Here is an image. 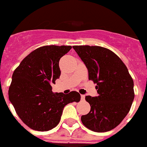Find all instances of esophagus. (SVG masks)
Masks as SVG:
<instances>
[{"label":"esophagus","mask_w":147,"mask_h":147,"mask_svg":"<svg viewBox=\"0 0 147 147\" xmlns=\"http://www.w3.org/2000/svg\"><path fill=\"white\" fill-rule=\"evenodd\" d=\"M81 100H85V96L84 95H81Z\"/></svg>","instance_id":"1"}]
</instances>
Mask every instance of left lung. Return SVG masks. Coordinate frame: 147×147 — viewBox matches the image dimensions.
Segmentation results:
<instances>
[{
	"label": "left lung",
	"mask_w": 147,
	"mask_h": 147,
	"mask_svg": "<svg viewBox=\"0 0 147 147\" xmlns=\"http://www.w3.org/2000/svg\"><path fill=\"white\" fill-rule=\"evenodd\" d=\"M85 64L89 80L96 83L98 96H86L91 109L81 116L83 125L92 131L106 132L123 121L134 98V81L126 65L113 51L100 46H73Z\"/></svg>",
	"instance_id": "8db88e82"
}]
</instances>
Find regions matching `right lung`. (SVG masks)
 <instances>
[{
    "instance_id": "right-lung-1",
    "label": "right lung",
    "mask_w": 147,
    "mask_h": 147,
    "mask_svg": "<svg viewBox=\"0 0 147 147\" xmlns=\"http://www.w3.org/2000/svg\"><path fill=\"white\" fill-rule=\"evenodd\" d=\"M72 47L46 45L32 51L12 76L8 95L16 114L32 130L47 131L57 126L64 106L78 102L80 95L54 93L51 84L61 75L59 61Z\"/></svg>"
}]
</instances>
